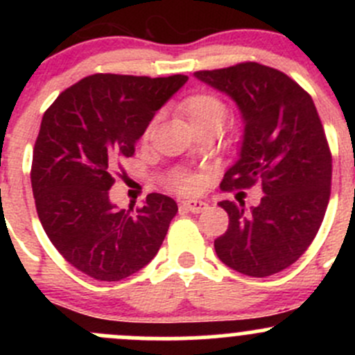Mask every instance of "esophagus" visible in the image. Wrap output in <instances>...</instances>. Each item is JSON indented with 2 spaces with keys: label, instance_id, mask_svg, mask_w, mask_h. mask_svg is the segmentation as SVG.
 <instances>
[{
  "label": "esophagus",
  "instance_id": "esophagus-1",
  "mask_svg": "<svg viewBox=\"0 0 355 355\" xmlns=\"http://www.w3.org/2000/svg\"><path fill=\"white\" fill-rule=\"evenodd\" d=\"M180 207L182 209L189 211V213L198 214L207 209V202H204V200H199V199H189V200H184Z\"/></svg>",
  "mask_w": 355,
  "mask_h": 355
}]
</instances>
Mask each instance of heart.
I'll use <instances>...</instances> for the list:
<instances>
[{
    "label": "heart",
    "mask_w": 355,
    "mask_h": 355,
    "mask_svg": "<svg viewBox=\"0 0 355 355\" xmlns=\"http://www.w3.org/2000/svg\"><path fill=\"white\" fill-rule=\"evenodd\" d=\"M182 111L191 120L192 127L211 123H223L227 120V105L213 94H194L182 103ZM168 185L175 191L191 192L196 189V178L185 171H175L168 180Z\"/></svg>",
    "instance_id": "b5f03b06"
}]
</instances>
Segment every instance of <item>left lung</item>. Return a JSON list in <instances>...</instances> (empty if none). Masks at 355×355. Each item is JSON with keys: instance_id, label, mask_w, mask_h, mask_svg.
Listing matches in <instances>:
<instances>
[{"instance_id": "8db88e82", "label": "left lung", "mask_w": 355, "mask_h": 355, "mask_svg": "<svg viewBox=\"0 0 355 355\" xmlns=\"http://www.w3.org/2000/svg\"><path fill=\"white\" fill-rule=\"evenodd\" d=\"M196 78L227 94L244 121L239 159L221 189L261 182L257 206L221 200L228 230L214 241L221 263L264 278L295 263L321 227L331 185V155L311 96L284 71L247 62L196 71Z\"/></svg>"}]
</instances>
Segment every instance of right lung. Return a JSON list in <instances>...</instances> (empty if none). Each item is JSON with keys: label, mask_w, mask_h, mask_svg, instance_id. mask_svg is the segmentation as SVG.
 I'll list each match as a JSON object with an SVG mask.
<instances>
[{"label": "right lung", "mask_w": 355, "mask_h": 355, "mask_svg": "<svg viewBox=\"0 0 355 355\" xmlns=\"http://www.w3.org/2000/svg\"><path fill=\"white\" fill-rule=\"evenodd\" d=\"M187 80L94 73L46 110L32 156L35 209L53 245L87 277L123 280L163 244L177 202L155 192L137 211L118 209L111 171L134 155L157 110Z\"/></svg>", "instance_id": "1"}]
</instances>
